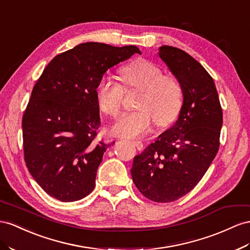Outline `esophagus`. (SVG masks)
<instances>
[{"label":"esophagus","mask_w":250,"mask_h":250,"mask_svg":"<svg viewBox=\"0 0 250 250\" xmlns=\"http://www.w3.org/2000/svg\"><path fill=\"white\" fill-rule=\"evenodd\" d=\"M132 143L134 144V146H136V147L138 148V150H143L144 145H143V143H142L141 141H138V140L132 141Z\"/></svg>","instance_id":"esophagus-1"}]
</instances>
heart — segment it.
<instances>
[{"label":"heart","instance_id":"b5f03b06","mask_svg":"<svg viewBox=\"0 0 250 250\" xmlns=\"http://www.w3.org/2000/svg\"><path fill=\"white\" fill-rule=\"evenodd\" d=\"M124 89L139 90L136 111L121 116L111 127L113 134L122 138H138L150 130L152 121L166 126L175 120L183 105V89L172 76H163L159 66L145 60L126 65L120 71ZM124 90L111 79L103 78L97 86L100 109L114 118L122 106Z\"/></svg>","mask_w":250,"mask_h":250}]
</instances>
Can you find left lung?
<instances>
[{
  "label": "left lung",
  "mask_w": 250,
  "mask_h": 250,
  "mask_svg": "<svg viewBox=\"0 0 250 250\" xmlns=\"http://www.w3.org/2000/svg\"><path fill=\"white\" fill-rule=\"evenodd\" d=\"M158 55L181 84L183 105L169 129L134 157L131 175L147 199L167 203L203 178L219 150L223 113L213 80L197 60L166 45Z\"/></svg>",
  "instance_id": "left-lung-1"
}]
</instances>
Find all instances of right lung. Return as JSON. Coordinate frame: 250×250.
Returning a JSON list of instances; mask_svg holds the SVG:
<instances>
[{
    "label": "right lung",
    "instance_id": "1",
    "mask_svg": "<svg viewBox=\"0 0 250 250\" xmlns=\"http://www.w3.org/2000/svg\"><path fill=\"white\" fill-rule=\"evenodd\" d=\"M134 53L141 51L133 45L80 44L53 58L33 87L22 120L24 156L50 197L75 202L93 190L110 146L94 141L101 125L97 86L107 70Z\"/></svg>",
    "mask_w": 250,
    "mask_h": 250
}]
</instances>
